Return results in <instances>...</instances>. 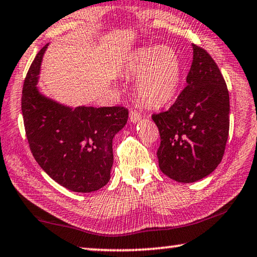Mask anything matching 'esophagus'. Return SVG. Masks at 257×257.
I'll return each instance as SVG.
<instances>
[{
  "mask_svg": "<svg viewBox=\"0 0 257 257\" xmlns=\"http://www.w3.org/2000/svg\"><path fill=\"white\" fill-rule=\"evenodd\" d=\"M141 119V114L137 110L130 111V120L132 122H138Z\"/></svg>",
  "mask_w": 257,
  "mask_h": 257,
  "instance_id": "34e87169",
  "label": "esophagus"
}]
</instances>
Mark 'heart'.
Wrapping results in <instances>:
<instances>
[{
  "label": "heart",
  "instance_id": "1",
  "mask_svg": "<svg viewBox=\"0 0 257 257\" xmlns=\"http://www.w3.org/2000/svg\"><path fill=\"white\" fill-rule=\"evenodd\" d=\"M125 72L138 76L136 91L141 102L161 107L176 97L182 80V62L173 47H141L128 57Z\"/></svg>",
  "mask_w": 257,
  "mask_h": 257
}]
</instances>
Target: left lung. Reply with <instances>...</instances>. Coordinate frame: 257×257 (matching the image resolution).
Instances as JSON below:
<instances>
[{
  "label": "left lung",
  "instance_id": "1",
  "mask_svg": "<svg viewBox=\"0 0 257 257\" xmlns=\"http://www.w3.org/2000/svg\"><path fill=\"white\" fill-rule=\"evenodd\" d=\"M187 87L165 112L154 113L161 143L159 167L167 176L191 183L221 162L229 131V95L220 69L204 48L193 44Z\"/></svg>",
  "mask_w": 257,
  "mask_h": 257
}]
</instances>
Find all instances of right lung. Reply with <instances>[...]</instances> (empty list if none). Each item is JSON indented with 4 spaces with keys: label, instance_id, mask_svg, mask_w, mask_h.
I'll list each match as a JSON object with an SVG mask.
<instances>
[{
    "label": "right lung",
    "instance_id": "right-lung-1",
    "mask_svg": "<svg viewBox=\"0 0 257 257\" xmlns=\"http://www.w3.org/2000/svg\"><path fill=\"white\" fill-rule=\"evenodd\" d=\"M47 45L36 55L22 91L25 133L33 158L52 180L74 192H91L110 180L112 140L124 127V106L62 105L40 94V65Z\"/></svg>",
    "mask_w": 257,
    "mask_h": 257
}]
</instances>
